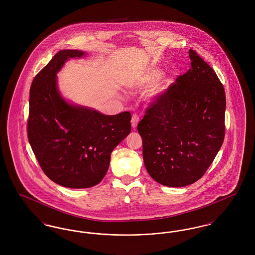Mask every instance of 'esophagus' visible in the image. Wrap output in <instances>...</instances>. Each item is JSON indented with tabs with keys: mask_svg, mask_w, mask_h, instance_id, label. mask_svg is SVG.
Wrapping results in <instances>:
<instances>
[{
	"mask_svg": "<svg viewBox=\"0 0 255 255\" xmlns=\"http://www.w3.org/2000/svg\"><path fill=\"white\" fill-rule=\"evenodd\" d=\"M137 122H138V117H137V115H136V114H133L132 120H131V124H132V127H133V129L136 128Z\"/></svg>",
	"mask_w": 255,
	"mask_h": 255,
	"instance_id": "esophagus-1",
	"label": "esophagus"
}]
</instances>
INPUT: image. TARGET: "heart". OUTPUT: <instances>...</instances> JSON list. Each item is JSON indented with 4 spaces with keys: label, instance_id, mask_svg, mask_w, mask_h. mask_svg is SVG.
<instances>
[{
    "label": "heart",
    "instance_id": "heart-1",
    "mask_svg": "<svg viewBox=\"0 0 255 255\" xmlns=\"http://www.w3.org/2000/svg\"><path fill=\"white\" fill-rule=\"evenodd\" d=\"M161 76V71L158 68H152L150 70H148L147 72L141 74L139 77H137V79L135 80V85L141 88H145L148 86L153 85L154 83H156L158 79ZM170 80L166 79L164 80L162 83H160L158 87H156V89L149 95V98H156L158 96H160L169 86Z\"/></svg>",
    "mask_w": 255,
    "mask_h": 255
}]
</instances>
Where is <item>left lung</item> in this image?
<instances>
[{
  "instance_id": "left-lung-1",
  "label": "left lung",
  "mask_w": 255,
  "mask_h": 255,
  "mask_svg": "<svg viewBox=\"0 0 255 255\" xmlns=\"http://www.w3.org/2000/svg\"><path fill=\"white\" fill-rule=\"evenodd\" d=\"M189 58L191 68L148 105L137 124L147 172L172 187L200 180L225 138L224 86L194 49Z\"/></svg>"
}]
</instances>
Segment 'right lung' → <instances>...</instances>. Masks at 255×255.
<instances>
[{
  "label": "right lung",
  "instance_id": "1",
  "mask_svg": "<svg viewBox=\"0 0 255 255\" xmlns=\"http://www.w3.org/2000/svg\"><path fill=\"white\" fill-rule=\"evenodd\" d=\"M84 52L63 49L34 77L29 93L27 138L44 173L70 188L102 181L112 151L131 132V114L105 116L69 104L58 92L56 73L65 61Z\"/></svg>",
  "mask_w": 255,
  "mask_h": 255
}]
</instances>
